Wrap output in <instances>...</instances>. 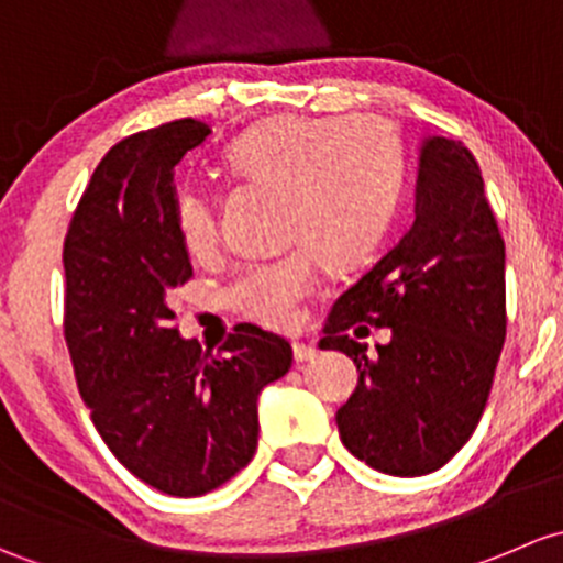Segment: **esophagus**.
<instances>
[{
    "label": "esophagus",
    "instance_id": "34e87169",
    "mask_svg": "<svg viewBox=\"0 0 563 563\" xmlns=\"http://www.w3.org/2000/svg\"><path fill=\"white\" fill-rule=\"evenodd\" d=\"M292 355L298 363H306V361H314L317 357V346L314 344H303V341H295L292 344Z\"/></svg>",
    "mask_w": 563,
    "mask_h": 563
}]
</instances>
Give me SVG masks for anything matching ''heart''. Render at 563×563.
Masks as SVG:
<instances>
[{
	"mask_svg": "<svg viewBox=\"0 0 563 563\" xmlns=\"http://www.w3.org/2000/svg\"><path fill=\"white\" fill-rule=\"evenodd\" d=\"M228 167L246 181L279 189L284 241L311 246L328 268H350L376 246L401 184L396 135L374 115H274L228 148ZM178 228L192 257L217 249V213L208 197L181 195ZM314 287L311 254L289 252L243 271L228 298L249 320L284 330L300 320V303Z\"/></svg>",
	"mask_w": 563,
	"mask_h": 563,
	"instance_id": "heart-1",
	"label": "heart"
}]
</instances>
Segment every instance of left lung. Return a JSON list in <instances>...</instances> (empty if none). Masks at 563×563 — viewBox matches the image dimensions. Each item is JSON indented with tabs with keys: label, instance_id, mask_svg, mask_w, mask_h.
<instances>
[{
	"label": "left lung",
	"instance_id": "1",
	"mask_svg": "<svg viewBox=\"0 0 563 563\" xmlns=\"http://www.w3.org/2000/svg\"><path fill=\"white\" fill-rule=\"evenodd\" d=\"M366 323L391 328L376 356L351 339ZM322 333L320 350L344 352L361 371L335 411L352 455L393 477H420L468 442L494 385L507 300L501 233L461 141L422 137L415 222L335 300Z\"/></svg>",
	"mask_w": 563,
	"mask_h": 563
}]
</instances>
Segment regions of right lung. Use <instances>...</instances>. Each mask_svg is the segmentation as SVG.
I'll use <instances>...</instances> for the list:
<instances>
[{
    "instance_id": "obj_1",
    "label": "right lung",
    "mask_w": 563,
    "mask_h": 563,
    "mask_svg": "<svg viewBox=\"0 0 563 563\" xmlns=\"http://www.w3.org/2000/svg\"><path fill=\"white\" fill-rule=\"evenodd\" d=\"M208 135L178 119L115 143L65 241V335L91 420L137 479L184 498L252 461L260 393L292 366V346L257 324L219 355L173 328L170 298L192 276L173 178Z\"/></svg>"
}]
</instances>
